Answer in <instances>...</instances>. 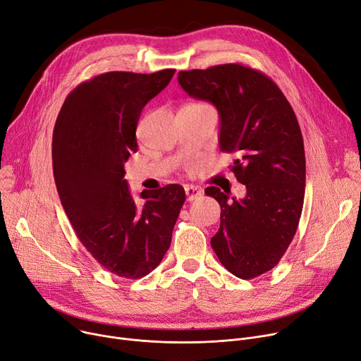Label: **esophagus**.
Wrapping results in <instances>:
<instances>
[{
	"mask_svg": "<svg viewBox=\"0 0 361 361\" xmlns=\"http://www.w3.org/2000/svg\"><path fill=\"white\" fill-rule=\"evenodd\" d=\"M202 188H199V187H196V185H187L185 187V196H187V200L188 202H193V200H196L197 197H200L202 196Z\"/></svg>",
	"mask_w": 361,
	"mask_h": 361,
	"instance_id": "esophagus-1",
	"label": "esophagus"
}]
</instances>
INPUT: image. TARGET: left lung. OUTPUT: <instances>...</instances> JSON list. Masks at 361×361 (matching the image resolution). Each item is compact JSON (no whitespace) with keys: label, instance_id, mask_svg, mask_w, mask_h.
<instances>
[{"label":"left lung","instance_id":"obj_1","mask_svg":"<svg viewBox=\"0 0 361 361\" xmlns=\"http://www.w3.org/2000/svg\"><path fill=\"white\" fill-rule=\"evenodd\" d=\"M178 82L218 109L221 151L235 155L231 171L247 187L243 200L204 190L221 204L212 248L233 276L258 277L277 266L300 221L306 161L296 114L271 78L243 63L180 71Z\"/></svg>","mask_w":361,"mask_h":361}]
</instances>
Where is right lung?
I'll return each mask as SVG.
<instances>
[{"label":"right lung","mask_w":361,"mask_h":361,"mask_svg":"<svg viewBox=\"0 0 361 361\" xmlns=\"http://www.w3.org/2000/svg\"><path fill=\"white\" fill-rule=\"evenodd\" d=\"M176 69L104 72L72 90L58 114L52 159L58 195L85 250L123 279L149 274L170 248L185 200L180 184L143 190L139 207L125 180L136 128Z\"/></svg>","instance_id":"1"}]
</instances>
